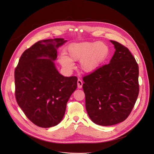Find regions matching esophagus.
I'll use <instances>...</instances> for the list:
<instances>
[{
	"label": "esophagus",
	"mask_w": 154,
	"mask_h": 154,
	"mask_svg": "<svg viewBox=\"0 0 154 154\" xmlns=\"http://www.w3.org/2000/svg\"><path fill=\"white\" fill-rule=\"evenodd\" d=\"M83 85V82L80 79H78L77 80V87L79 88H82Z\"/></svg>",
	"instance_id": "obj_1"
}]
</instances>
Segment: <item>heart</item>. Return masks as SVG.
I'll return each mask as SVG.
<instances>
[{
  "label": "heart",
  "mask_w": 154,
  "mask_h": 154,
  "mask_svg": "<svg viewBox=\"0 0 154 154\" xmlns=\"http://www.w3.org/2000/svg\"><path fill=\"white\" fill-rule=\"evenodd\" d=\"M66 54L59 59L61 66L67 71L74 67V61L79 60V66L85 73L94 72L102 66L109 55V48L103 42H84L69 44Z\"/></svg>",
  "instance_id": "1"
}]
</instances>
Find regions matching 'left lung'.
Returning <instances> with one entry per match:
<instances>
[{"label": "left lung", "mask_w": 154, "mask_h": 154, "mask_svg": "<svg viewBox=\"0 0 154 154\" xmlns=\"http://www.w3.org/2000/svg\"><path fill=\"white\" fill-rule=\"evenodd\" d=\"M110 41L116 51L109 64L83 78L88 115L101 126L123 122L139 94V67L134 58L127 47Z\"/></svg>", "instance_id": "8db88e82"}]
</instances>
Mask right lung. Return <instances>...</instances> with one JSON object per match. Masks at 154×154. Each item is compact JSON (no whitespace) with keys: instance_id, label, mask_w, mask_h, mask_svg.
I'll return each mask as SVG.
<instances>
[{"instance_id":"add662e5","label":"right lung","mask_w":154,"mask_h":154,"mask_svg":"<svg viewBox=\"0 0 154 154\" xmlns=\"http://www.w3.org/2000/svg\"><path fill=\"white\" fill-rule=\"evenodd\" d=\"M64 38L37 42L25 50L15 71V96L18 104L33 123L42 128L59 124L66 104L77 87L76 77H64L54 61Z\"/></svg>"}]
</instances>
